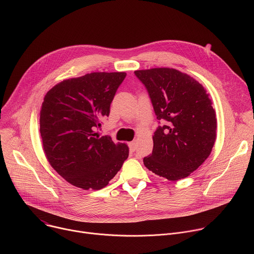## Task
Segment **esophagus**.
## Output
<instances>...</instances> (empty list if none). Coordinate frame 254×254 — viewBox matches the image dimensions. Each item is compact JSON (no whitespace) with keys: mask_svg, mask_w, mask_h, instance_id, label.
Instances as JSON below:
<instances>
[{"mask_svg":"<svg viewBox=\"0 0 254 254\" xmlns=\"http://www.w3.org/2000/svg\"><path fill=\"white\" fill-rule=\"evenodd\" d=\"M128 147H129V150L131 151V152H134L135 151V149H136V142L133 140V141H130L129 143H128Z\"/></svg>","mask_w":254,"mask_h":254,"instance_id":"esophagus-1","label":"esophagus"}]
</instances>
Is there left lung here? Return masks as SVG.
Instances as JSON below:
<instances>
[{"label": "left lung", "mask_w": 254, "mask_h": 254, "mask_svg": "<svg viewBox=\"0 0 254 254\" xmlns=\"http://www.w3.org/2000/svg\"><path fill=\"white\" fill-rule=\"evenodd\" d=\"M134 74L146 86L157 119L165 123L155 131L153 153L143 164L170 181L184 179L205 162L215 143L217 119L210 95L196 79L174 68Z\"/></svg>", "instance_id": "8db88e82"}]
</instances>
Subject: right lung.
Here are the masks:
<instances>
[{
    "instance_id": "right-lung-1",
    "label": "right lung",
    "mask_w": 254,
    "mask_h": 254,
    "mask_svg": "<svg viewBox=\"0 0 254 254\" xmlns=\"http://www.w3.org/2000/svg\"><path fill=\"white\" fill-rule=\"evenodd\" d=\"M126 72H92L65 79L45 95L40 111L42 147L51 167L68 183L100 190L128 157L127 143L99 136Z\"/></svg>"
}]
</instances>
